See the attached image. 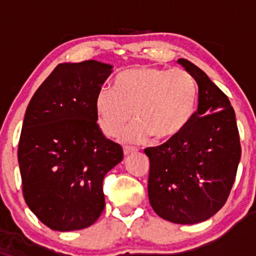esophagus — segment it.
I'll return each mask as SVG.
<instances>
[{"instance_id": "esophagus-1", "label": "esophagus", "mask_w": 256, "mask_h": 256, "mask_svg": "<svg viewBox=\"0 0 256 256\" xmlns=\"http://www.w3.org/2000/svg\"><path fill=\"white\" fill-rule=\"evenodd\" d=\"M136 152V149H134V146H124V154L125 155L131 154V152Z\"/></svg>"}]
</instances>
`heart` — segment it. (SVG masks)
Here are the masks:
<instances>
[{"instance_id":"b5f03b06","label":"heart","mask_w":256,"mask_h":256,"mask_svg":"<svg viewBox=\"0 0 256 256\" xmlns=\"http://www.w3.org/2000/svg\"><path fill=\"white\" fill-rule=\"evenodd\" d=\"M198 84L182 68L140 66L116 76L113 88L100 90L95 100L102 132L116 137L131 119L137 120L122 132L125 142L142 143L154 136L167 140L179 136L195 116Z\"/></svg>"}]
</instances>
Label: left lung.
<instances>
[{"mask_svg": "<svg viewBox=\"0 0 256 256\" xmlns=\"http://www.w3.org/2000/svg\"><path fill=\"white\" fill-rule=\"evenodd\" d=\"M178 62L198 85V110L179 136L144 152L150 161L152 210L162 219L186 225L210 219L225 204L242 150L228 96L189 60Z\"/></svg>", "mask_w": 256, "mask_h": 256, "instance_id": "1", "label": "left lung"}]
</instances>
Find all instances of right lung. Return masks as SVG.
<instances>
[{
	"mask_svg": "<svg viewBox=\"0 0 256 256\" xmlns=\"http://www.w3.org/2000/svg\"><path fill=\"white\" fill-rule=\"evenodd\" d=\"M112 68L95 60L58 64L26 110L18 146L22 195L52 230L92 225L104 208V176L122 160V146L96 122V96Z\"/></svg>",
	"mask_w": 256,
	"mask_h": 256,
	"instance_id": "1",
	"label": "right lung"
}]
</instances>
